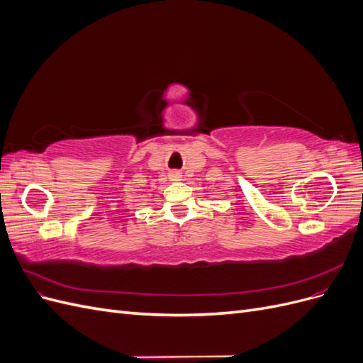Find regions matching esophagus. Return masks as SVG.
I'll return each mask as SVG.
<instances>
[{"instance_id":"obj_1","label":"esophagus","mask_w":363,"mask_h":363,"mask_svg":"<svg viewBox=\"0 0 363 363\" xmlns=\"http://www.w3.org/2000/svg\"><path fill=\"white\" fill-rule=\"evenodd\" d=\"M169 180L171 182H182L183 180L182 172L180 171H171L169 172Z\"/></svg>"}]
</instances>
